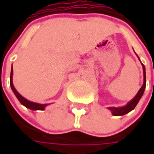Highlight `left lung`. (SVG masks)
I'll use <instances>...</instances> for the list:
<instances>
[{
  "label": "left lung",
  "mask_w": 154,
  "mask_h": 154,
  "mask_svg": "<svg viewBox=\"0 0 154 154\" xmlns=\"http://www.w3.org/2000/svg\"><path fill=\"white\" fill-rule=\"evenodd\" d=\"M141 65H142V68H143V75H144V82H143V85L140 87L139 92H137V94L135 95V97L131 101H129L125 106L117 107V108H116V107H109V109L111 111V113H112L113 116H123L125 115V114H127V113H128L129 111L133 110L135 108L136 104L140 101V98L142 97V95L144 93V91H145L146 88V70L145 66L142 63H141Z\"/></svg>",
  "instance_id": "8db88e82"
}]
</instances>
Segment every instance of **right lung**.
I'll return each instance as SVG.
<instances>
[{
  "label": "right lung",
  "mask_w": 154,
  "mask_h": 154,
  "mask_svg": "<svg viewBox=\"0 0 154 154\" xmlns=\"http://www.w3.org/2000/svg\"><path fill=\"white\" fill-rule=\"evenodd\" d=\"M10 86H11V88H12L13 92L15 94V96L19 99V101L20 102L21 104H23L24 106H26L28 109H32V110H44L45 107L48 105V103L42 104V103H34V102H32V101H29V100H27L26 98L22 97L20 94L16 91V89L14 86V84H13V66H12L11 75H10Z\"/></svg>",
  "instance_id": "obj_1"
}]
</instances>
